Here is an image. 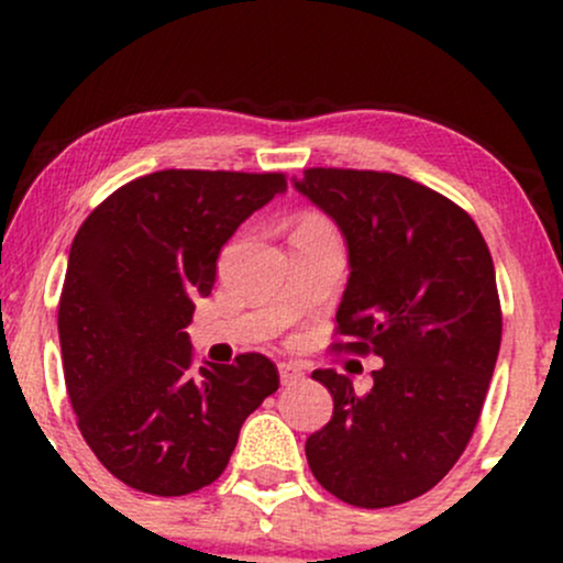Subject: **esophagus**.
<instances>
[{"label":"esophagus","mask_w":563,"mask_h":563,"mask_svg":"<svg viewBox=\"0 0 563 563\" xmlns=\"http://www.w3.org/2000/svg\"><path fill=\"white\" fill-rule=\"evenodd\" d=\"M277 371H280V380L283 384H296V380H301L303 378V371L299 365H294V363H280L277 365Z\"/></svg>","instance_id":"esophagus-1"}]
</instances>
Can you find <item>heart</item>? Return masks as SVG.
Instances as JSON below:
<instances>
[{
  "mask_svg": "<svg viewBox=\"0 0 563 563\" xmlns=\"http://www.w3.org/2000/svg\"><path fill=\"white\" fill-rule=\"evenodd\" d=\"M307 228H331V222H328V219H322L320 214H303L299 219V228L296 230H307Z\"/></svg>",
  "mask_w": 563,
  "mask_h": 563,
  "instance_id": "1",
  "label": "heart"
}]
</instances>
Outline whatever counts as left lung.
Instances as JSON below:
<instances>
[{
	"label": "left lung",
	"instance_id": "8db88e82",
	"mask_svg": "<svg viewBox=\"0 0 563 563\" xmlns=\"http://www.w3.org/2000/svg\"><path fill=\"white\" fill-rule=\"evenodd\" d=\"M294 185L346 238L331 349L384 360L365 394L312 373L333 416L307 439L309 468L349 506H399L444 479L479 423L503 333L493 256L461 206L399 174L314 166Z\"/></svg>",
	"mask_w": 563,
	"mask_h": 563
}]
</instances>
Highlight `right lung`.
<instances>
[{
    "mask_svg": "<svg viewBox=\"0 0 563 563\" xmlns=\"http://www.w3.org/2000/svg\"><path fill=\"white\" fill-rule=\"evenodd\" d=\"M286 190V174L164 169L84 219L57 307L81 437L115 479L190 495L219 479L241 426L280 376L260 352L196 367L185 328L232 232Z\"/></svg>",
    "mask_w": 563,
    "mask_h": 563,
    "instance_id": "add662e5",
    "label": "right lung"
}]
</instances>
